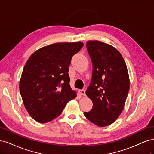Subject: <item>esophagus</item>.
Returning a JSON list of instances; mask_svg holds the SVG:
<instances>
[{
  "label": "esophagus",
  "instance_id": "34e87169",
  "mask_svg": "<svg viewBox=\"0 0 154 154\" xmlns=\"http://www.w3.org/2000/svg\"><path fill=\"white\" fill-rule=\"evenodd\" d=\"M79 93H80L81 95H83V96H84V95H86L85 90H79Z\"/></svg>",
  "mask_w": 154,
  "mask_h": 154
}]
</instances>
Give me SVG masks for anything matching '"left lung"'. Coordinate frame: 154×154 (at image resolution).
Here are the masks:
<instances>
[{"instance_id":"left-lung-1","label":"left lung","mask_w":154,"mask_h":154,"mask_svg":"<svg viewBox=\"0 0 154 154\" xmlns=\"http://www.w3.org/2000/svg\"><path fill=\"white\" fill-rule=\"evenodd\" d=\"M86 48L93 72L86 94L93 107L84 115L95 125L106 127L115 122L123 109L130 86L127 68L121 54L110 45L88 41Z\"/></svg>"}]
</instances>
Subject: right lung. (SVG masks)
Listing matches in <instances>:
<instances>
[{"label":"right lung","mask_w":154,"mask_h":154,"mask_svg":"<svg viewBox=\"0 0 154 154\" xmlns=\"http://www.w3.org/2000/svg\"><path fill=\"white\" fill-rule=\"evenodd\" d=\"M83 45L81 42L54 43L39 48L29 58L19 88L24 106L34 120L52 121L77 97L70 86L68 66Z\"/></svg>","instance_id":"1"}]
</instances>
